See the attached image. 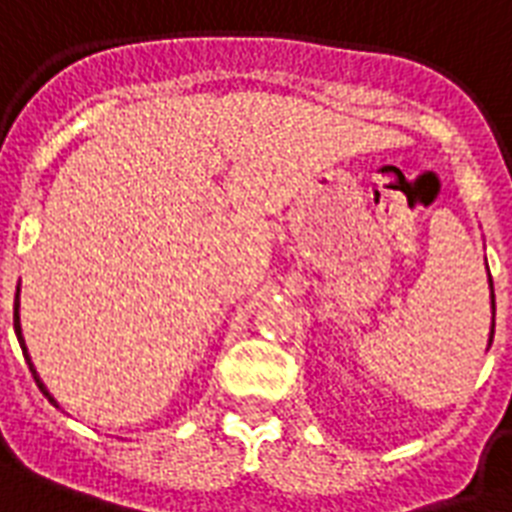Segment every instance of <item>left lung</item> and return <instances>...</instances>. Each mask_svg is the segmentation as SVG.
<instances>
[{
  "label": "left lung",
  "mask_w": 512,
  "mask_h": 512,
  "mask_svg": "<svg viewBox=\"0 0 512 512\" xmlns=\"http://www.w3.org/2000/svg\"><path fill=\"white\" fill-rule=\"evenodd\" d=\"M486 271H489V265H486ZM489 289H492V329H489V345H486V350L492 348V340H494V313H497V303H494V281H492V276H489Z\"/></svg>",
  "instance_id": "8db88e82"
}]
</instances>
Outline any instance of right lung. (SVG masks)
Returning <instances> with one entry per match:
<instances>
[{
  "label": "right lung",
  "mask_w": 512,
  "mask_h": 512,
  "mask_svg": "<svg viewBox=\"0 0 512 512\" xmlns=\"http://www.w3.org/2000/svg\"><path fill=\"white\" fill-rule=\"evenodd\" d=\"M12 327H15V335H18L20 350H23V358H26L28 369H31V374H34V382H36V385H39V390H42V393H44V398H47V401H50L52 406H58V401L52 398V393H50V390H47V385H44V382L39 380V372H36V369H34V361H31V356H28L26 340H23V329H20V284H18V289H15V308H12ZM58 409H60V406H58Z\"/></svg>",
  "instance_id": "1"
}]
</instances>
